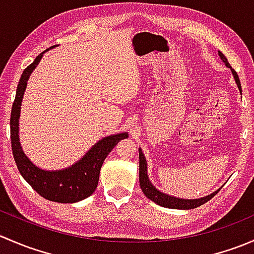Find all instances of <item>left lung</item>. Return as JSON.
<instances>
[{"label": "left lung", "instance_id": "1", "mask_svg": "<svg viewBox=\"0 0 254 254\" xmlns=\"http://www.w3.org/2000/svg\"><path fill=\"white\" fill-rule=\"evenodd\" d=\"M219 56L221 58L222 63L227 66L229 68H231L232 75H234L235 81H236L238 89L241 92V82L240 78H238L237 72L235 70H232V67L230 66L229 61H227L226 56L219 51ZM139 160H140V172H139V178H140V187H141V190L143 191V194L146 195V198H148L150 200L155 201L157 205H161L163 207H170V209H179V210H189V209H194V207H198L203 204H205L206 201H209L220 189L215 190L214 193L209 194V195L203 196V198L199 199H182V198H176V196L170 195V194L162 193L161 190H158L151 181L148 179L147 176V162H146V158L143 156L142 150L139 148Z\"/></svg>", "mask_w": 254, "mask_h": 254}]
</instances>
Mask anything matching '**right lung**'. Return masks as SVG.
I'll use <instances>...</instances> for the list:
<instances>
[{"mask_svg": "<svg viewBox=\"0 0 254 254\" xmlns=\"http://www.w3.org/2000/svg\"><path fill=\"white\" fill-rule=\"evenodd\" d=\"M54 48V47H51ZM49 50V49H48ZM45 50L44 53H47ZM44 53L39 54L35 60L23 71L18 82L16 98L11 112V142L13 157L19 173L33 189L43 198L56 203L71 204L83 200L93 194L98 186L99 172L109 152L120 140L127 139V132H120L106 136L92 146L77 162L64 170H42L28 158L19 142V117L22 99L30 75L42 60Z\"/></svg>", "mask_w": 254, "mask_h": 254, "instance_id": "right-lung-1", "label": "right lung"}]
</instances>
